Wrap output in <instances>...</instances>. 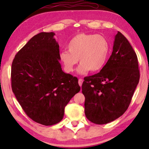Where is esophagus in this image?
Returning <instances> with one entry per match:
<instances>
[{"instance_id":"34e87169","label":"esophagus","mask_w":149,"mask_h":149,"mask_svg":"<svg viewBox=\"0 0 149 149\" xmlns=\"http://www.w3.org/2000/svg\"><path fill=\"white\" fill-rule=\"evenodd\" d=\"M83 82H84V80H83L82 79H79V80H78V84H79V86H80V87H81V86H82Z\"/></svg>"}]
</instances>
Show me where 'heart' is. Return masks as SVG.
<instances>
[{
	"label": "heart",
	"instance_id": "heart-1",
	"mask_svg": "<svg viewBox=\"0 0 149 149\" xmlns=\"http://www.w3.org/2000/svg\"><path fill=\"white\" fill-rule=\"evenodd\" d=\"M68 50L60 52L59 58L65 72H74L78 59L81 64L77 69L79 74L89 71L99 72L107 63L110 52L109 42L100 35L79 33L68 45Z\"/></svg>",
	"mask_w": 149,
	"mask_h": 149
}]
</instances>
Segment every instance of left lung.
<instances>
[{"mask_svg":"<svg viewBox=\"0 0 149 149\" xmlns=\"http://www.w3.org/2000/svg\"><path fill=\"white\" fill-rule=\"evenodd\" d=\"M137 54L120 31L115 35L113 50L103 68L84 78L85 114L96 124H106L123 114L139 81Z\"/></svg>","mask_w":149,"mask_h":149,"instance_id":"obj_1","label":"left lung"}]
</instances>
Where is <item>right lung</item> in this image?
<instances>
[{"mask_svg": "<svg viewBox=\"0 0 149 149\" xmlns=\"http://www.w3.org/2000/svg\"><path fill=\"white\" fill-rule=\"evenodd\" d=\"M54 35L41 32L33 37L16 54L11 69L17 101L31 119L44 125L60 122L65 107L80 91L77 78L62 71Z\"/></svg>", "mask_w": 149, "mask_h": 149, "instance_id": "add662e5", "label": "right lung"}]
</instances>
